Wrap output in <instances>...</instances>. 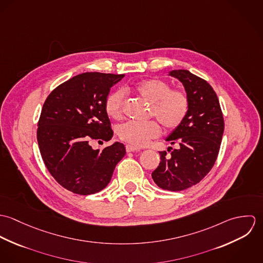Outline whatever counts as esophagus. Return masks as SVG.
Here are the masks:
<instances>
[{"instance_id": "1", "label": "esophagus", "mask_w": 263, "mask_h": 263, "mask_svg": "<svg viewBox=\"0 0 263 263\" xmlns=\"http://www.w3.org/2000/svg\"><path fill=\"white\" fill-rule=\"evenodd\" d=\"M125 150L126 152H137V151H140L141 149L140 148H138V147H134V146H132V145H126L125 146Z\"/></svg>"}]
</instances>
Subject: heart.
Here are the masks:
<instances>
[{"instance_id":"b5f03b06","label":"heart","mask_w":263,"mask_h":263,"mask_svg":"<svg viewBox=\"0 0 263 263\" xmlns=\"http://www.w3.org/2000/svg\"><path fill=\"white\" fill-rule=\"evenodd\" d=\"M135 92L150 101L151 117L157 118L168 130L177 128L187 115V93L181 89H171L170 84L162 79L154 78L141 81L135 86ZM123 109L124 92L121 89L114 90L105 100V110L110 117L119 119L123 115ZM157 122L125 121L117 126V135L121 141L134 147H144L151 140L160 136L161 126Z\"/></svg>"}]
</instances>
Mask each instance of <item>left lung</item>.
<instances>
[{"label":"left lung","instance_id":"8db88e82","mask_svg":"<svg viewBox=\"0 0 263 263\" xmlns=\"http://www.w3.org/2000/svg\"><path fill=\"white\" fill-rule=\"evenodd\" d=\"M185 87L189 110L183 122L166 139L170 147L160 152L161 162L152 173L155 183L165 190L180 191L197 184L212 170L224 133V117L213 87L187 70L172 71ZM173 151H171V150Z\"/></svg>","mask_w":263,"mask_h":263}]
</instances>
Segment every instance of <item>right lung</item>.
<instances>
[{
  "instance_id": "1",
  "label": "right lung",
  "mask_w": 263,
  "mask_h": 263,
  "mask_svg": "<svg viewBox=\"0 0 263 263\" xmlns=\"http://www.w3.org/2000/svg\"><path fill=\"white\" fill-rule=\"evenodd\" d=\"M124 75L88 72L53 89L44 101L37 122L42 160L59 184L88 195L106 187L116 164L125 155L115 143L93 150V141L108 142L113 136L105 110L110 88Z\"/></svg>"
}]
</instances>
